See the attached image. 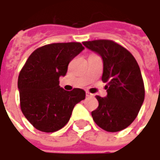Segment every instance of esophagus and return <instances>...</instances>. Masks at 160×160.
Segmentation results:
<instances>
[{
    "instance_id": "34e87169",
    "label": "esophagus",
    "mask_w": 160,
    "mask_h": 160,
    "mask_svg": "<svg viewBox=\"0 0 160 160\" xmlns=\"http://www.w3.org/2000/svg\"><path fill=\"white\" fill-rule=\"evenodd\" d=\"M86 95H87V97H93L94 96L93 94L90 93L89 92H86Z\"/></svg>"
}]
</instances>
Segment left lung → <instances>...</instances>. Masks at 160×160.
I'll return each mask as SVG.
<instances>
[{
	"mask_svg": "<svg viewBox=\"0 0 160 160\" xmlns=\"http://www.w3.org/2000/svg\"><path fill=\"white\" fill-rule=\"evenodd\" d=\"M86 48L103 60L102 80L106 97L96 96L98 107L92 112L98 126L108 132H118L137 117L145 98L144 83L136 60L128 50L111 40L83 42Z\"/></svg>",
	"mask_w": 160,
	"mask_h": 160,
	"instance_id": "left-lung-1",
	"label": "left lung"
}]
</instances>
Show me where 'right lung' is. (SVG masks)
Returning a JSON list of instances; mask_svg holds the SVG:
<instances>
[{"mask_svg":"<svg viewBox=\"0 0 160 160\" xmlns=\"http://www.w3.org/2000/svg\"><path fill=\"white\" fill-rule=\"evenodd\" d=\"M85 49L80 42H57L32 53L20 71L18 88L23 114L38 130L52 133L69 121L75 104L85 99L86 92H68L59 86L72 60Z\"/></svg>","mask_w":160,"mask_h":160,"instance_id":"right-lung-1","label":"right lung"}]
</instances>
